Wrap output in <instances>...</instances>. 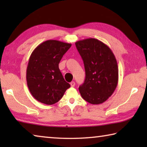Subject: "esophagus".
Segmentation results:
<instances>
[{"mask_svg": "<svg viewBox=\"0 0 147 147\" xmlns=\"http://www.w3.org/2000/svg\"><path fill=\"white\" fill-rule=\"evenodd\" d=\"M70 84H71V87H74V86H75V82H74V81L73 82H71L70 83Z\"/></svg>", "mask_w": 147, "mask_h": 147, "instance_id": "esophagus-1", "label": "esophagus"}]
</instances>
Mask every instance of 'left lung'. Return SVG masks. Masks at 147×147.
I'll return each mask as SVG.
<instances>
[{"label":"left lung","instance_id":"obj_1","mask_svg":"<svg viewBox=\"0 0 147 147\" xmlns=\"http://www.w3.org/2000/svg\"><path fill=\"white\" fill-rule=\"evenodd\" d=\"M75 45L86 71L85 81L79 87L82 97L92 104L103 103L113 93L118 84L115 57L108 46L96 39H85Z\"/></svg>","mask_w":147,"mask_h":147}]
</instances>
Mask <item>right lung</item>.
<instances>
[{"mask_svg":"<svg viewBox=\"0 0 147 147\" xmlns=\"http://www.w3.org/2000/svg\"><path fill=\"white\" fill-rule=\"evenodd\" d=\"M71 43L47 40L31 54L26 69V82L33 97L47 105L58 102L71 87L65 80L59 63Z\"/></svg>","mask_w":147,"mask_h":147,"instance_id":"add662e5","label":"right lung"}]
</instances>
